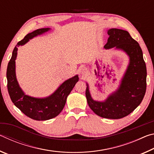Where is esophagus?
I'll return each instance as SVG.
<instances>
[{"instance_id": "1", "label": "esophagus", "mask_w": 154, "mask_h": 154, "mask_svg": "<svg viewBox=\"0 0 154 154\" xmlns=\"http://www.w3.org/2000/svg\"><path fill=\"white\" fill-rule=\"evenodd\" d=\"M81 73H82V75H83V76H85V75L88 74L87 69H85V68H83V69H82V71H81Z\"/></svg>"}]
</instances>
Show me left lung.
Instances as JSON below:
<instances>
[{
	"mask_svg": "<svg viewBox=\"0 0 154 154\" xmlns=\"http://www.w3.org/2000/svg\"><path fill=\"white\" fill-rule=\"evenodd\" d=\"M105 49L116 48L124 51L130 62L120 85L103 102L93 100L87 83L85 90L88 104L98 116L108 119H120L132 113L140 103L146 92L147 69L139 44L126 30L111 28Z\"/></svg>",
	"mask_w": 154,
	"mask_h": 154,
	"instance_id": "8db88e82",
	"label": "left lung"
}]
</instances>
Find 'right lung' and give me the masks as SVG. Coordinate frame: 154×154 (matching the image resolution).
<instances>
[{
    "mask_svg": "<svg viewBox=\"0 0 154 154\" xmlns=\"http://www.w3.org/2000/svg\"><path fill=\"white\" fill-rule=\"evenodd\" d=\"M50 28H41L28 33L22 41L17 43V47L24 45L35 36L48 32ZM17 48H14L11 58L7 69V89L13 103L26 116L35 120H48L58 116L66 104L67 96L79 81L78 75L65 81L54 93L43 98H34L26 95L21 89L15 75V59Z\"/></svg>",
    "mask_w": 154,
    "mask_h": 154,
    "instance_id": "obj_1",
    "label": "right lung"
}]
</instances>
